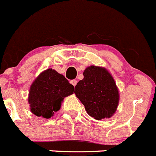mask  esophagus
I'll return each mask as SVG.
<instances>
[{"mask_svg":"<svg viewBox=\"0 0 156 156\" xmlns=\"http://www.w3.org/2000/svg\"><path fill=\"white\" fill-rule=\"evenodd\" d=\"M70 83H71L73 86H75L76 85V83H77V81H76V80H70Z\"/></svg>","mask_w":156,"mask_h":156,"instance_id":"obj_1","label":"esophagus"}]
</instances>
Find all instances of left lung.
I'll use <instances>...</instances> for the list:
<instances>
[{
	"label": "left lung",
	"mask_w": 156,
	"mask_h": 156,
	"mask_svg": "<svg viewBox=\"0 0 156 156\" xmlns=\"http://www.w3.org/2000/svg\"><path fill=\"white\" fill-rule=\"evenodd\" d=\"M83 76L75 86L74 93L88 115L96 120L111 118L119 102V92L114 78L105 68L93 65L84 70Z\"/></svg>",
	"instance_id": "8db88e82"
}]
</instances>
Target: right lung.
Masks as SVG:
<instances>
[{
    "instance_id": "obj_1",
    "label": "right lung",
    "mask_w": 156,
    "mask_h": 156,
    "mask_svg": "<svg viewBox=\"0 0 156 156\" xmlns=\"http://www.w3.org/2000/svg\"><path fill=\"white\" fill-rule=\"evenodd\" d=\"M74 86L62 74L49 68L39 74L29 89V101L32 113L51 118L60 110L64 98L73 93Z\"/></svg>"
}]
</instances>
